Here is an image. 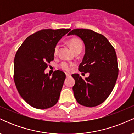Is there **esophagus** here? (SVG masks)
Here are the masks:
<instances>
[{
  "label": "esophagus",
  "mask_w": 134,
  "mask_h": 134,
  "mask_svg": "<svg viewBox=\"0 0 134 134\" xmlns=\"http://www.w3.org/2000/svg\"><path fill=\"white\" fill-rule=\"evenodd\" d=\"M70 76V74H66V77H69Z\"/></svg>",
  "instance_id": "1"
}]
</instances>
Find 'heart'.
I'll use <instances>...</instances> for the list:
<instances>
[{
	"instance_id": "obj_1",
	"label": "heart",
	"mask_w": 134,
	"mask_h": 134,
	"mask_svg": "<svg viewBox=\"0 0 134 134\" xmlns=\"http://www.w3.org/2000/svg\"><path fill=\"white\" fill-rule=\"evenodd\" d=\"M68 43L70 46V48L74 52L77 51V50H82V41L80 40L78 38H72L69 41ZM58 48H59V46L57 44L54 48V50H53V54L54 55H57L58 52ZM59 67L63 70L66 72H70L72 70L73 65L71 64H69L66 62H62L60 63L59 65Z\"/></svg>"
}]
</instances>
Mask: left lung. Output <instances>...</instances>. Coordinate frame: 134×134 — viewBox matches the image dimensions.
Instances as JSON below:
<instances>
[{"label": "left lung", "mask_w": 134, "mask_h": 134, "mask_svg": "<svg viewBox=\"0 0 134 134\" xmlns=\"http://www.w3.org/2000/svg\"><path fill=\"white\" fill-rule=\"evenodd\" d=\"M70 35L79 36L85 44L79 70L90 73L85 79L77 74L72 75L76 81L72 87L75 98L82 106L96 107L107 99L116 84L118 67L115 48L105 36L93 30L75 29Z\"/></svg>", "instance_id": "8db88e82"}]
</instances>
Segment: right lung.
<instances>
[{"instance_id": "add662e5", "label": "right lung", "mask_w": 134, "mask_h": 134, "mask_svg": "<svg viewBox=\"0 0 134 134\" xmlns=\"http://www.w3.org/2000/svg\"><path fill=\"white\" fill-rule=\"evenodd\" d=\"M70 29H46L29 36L20 46L14 57V81L19 94L30 106L47 109L58 102L65 74L55 70L44 73L54 59L57 43Z\"/></svg>"}]
</instances>
